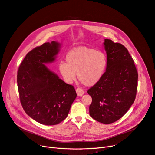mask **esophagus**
Instances as JSON below:
<instances>
[{
	"label": "esophagus",
	"mask_w": 155,
	"mask_h": 155,
	"mask_svg": "<svg viewBox=\"0 0 155 155\" xmlns=\"http://www.w3.org/2000/svg\"><path fill=\"white\" fill-rule=\"evenodd\" d=\"M76 91L77 95H78V97H81V96L83 95H84V90H83V89H81V88H77V89L76 90Z\"/></svg>",
	"instance_id": "34e87169"
}]
</instances>
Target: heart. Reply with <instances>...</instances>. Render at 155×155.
<instances>
[{
	"instance_id": "heart-1",
	"label": "heart",
	"mask_w": 155,
	"mask_h": 155,
	"mask_svg": "<svg viewBox=\"0 0 155 155\" xmlns=\"http://www.w3.org/2000/svg\"><path fill=\"white\" fill-rule=\"evenodd\" d=\"M66 63L61 62L58 69L65 81L71 83L78 78L83 84L92 86L101 81L106 71L107 57L102 51L79 46L66 55Z\"/></svg>"
}]
</instances>
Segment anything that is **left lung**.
Listing matches in <instances>:
<instances>
[{"label": "left lung", "instance_id": "1", "mask_svg": "<svg viewBox=\"0 0 155 155\" xmlns=\"http://www.w3.org/2000/svg\"><path fill=\"white\" fill-rule=\"evenodd\" d=\"M107 66L101 81L88 90L92 102L90 115L109 124L120 119L133 104L137 90L138 73L127 49L120 43L104 39Z\"/></svg>", "mask_w": 155, "mask_h": 155}]
</instances>
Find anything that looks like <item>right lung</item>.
<instances>
[{
  "instance_id": "add662e5",
  "label": "right lung",
  "mask_w": 155,
  "mask_h": 155,
  "mask_svg": "<svg viewBox=\"0 0 155 155\" xmlns=\"http://www.w3.org/2000/svg\"><path fill=\"white\" fill-rule=\"evenodd\" d=\"M61 45L45 42L28 52L17 74L21 106L30 117L41 124L57 125L69 114L77 94L45 65L55 60Z\"/></svg>"
}]
</instances>
